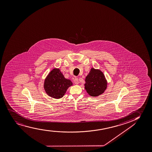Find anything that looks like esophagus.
<instances>
[{
    "mask_svg": "<svg viewBox=\"0 0 152 152\" xmlns=\"http://www.w3.org/2000/svg\"><path fill=\"white\" fill-rule=\"evenodd\" d=\"M74 82L76 84H78L79 83V80L77 78H75L74 79Z\"/></svg>",
    "mask_w": 152,
    "mask_h": 152,
    "instance_id": "1",
    "label": "esophagus"
}]
</instances>
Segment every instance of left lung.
I'll return each instance as SVG.
<instances>
[{
	"label": "left lung",
	"mask_w": 152,
	"mask_h": 152,
	"mask_svg": "<svg viewBox=\"0 0 152 152\" xmlns=\"http://www.w3.org/2000/svg\"><path fill=\"white\" fill-rule=\"evenodd\" d=\"M85 81V89L87 93L93 97L101 95L107 88V82L105 76L99 69L92 68Z\"/></svg>",
	"instance_id": "1"
}]
</instances>
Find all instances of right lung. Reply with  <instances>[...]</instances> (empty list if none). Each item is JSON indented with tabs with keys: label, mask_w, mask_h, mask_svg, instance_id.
I'll list each match as a JSON object with an SVG mask.
<instances>
[{
	"label": "right lung",
	"mask_w": 152,
	"mask_h": 152,
	"mask_svg": "<svg viewBox=\"0 0 152 152\" xmlns=\"http://www.w3.org/2000/svg\"><path fill=\"white\" fill-rule=\"evenodd\" d=\"M72 84L71 81L64 78L60 69H54L45 78L44 88L49 96L59 99L63 97L68 88Z\"/></svg>",
	"instance_id": "right-lung-1"
}]
</instances>
